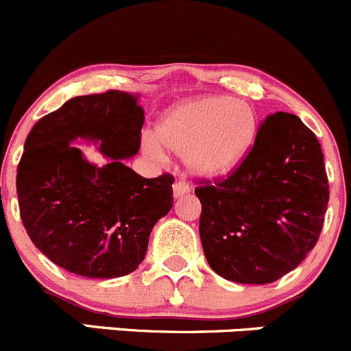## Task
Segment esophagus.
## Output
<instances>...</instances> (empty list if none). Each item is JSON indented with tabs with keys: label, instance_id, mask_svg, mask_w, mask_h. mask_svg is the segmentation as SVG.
<instances>
[{
	"label": "esophagus",
	"instance_id": "34e87169",
	"mask_svg": "<svg viewBox=\"0 0 351 351\" xmlns=\"http://www.w3.org/2000/svg\"><path fill=\"white\" fill-rule=\"evenodd\" d=\"M190 192H192V189H190L185 182H176L175 185H173V197L175 198H182L183 195H186V193Z\"/></svg>",
	"mask_w": 351,
	"mask_h": 351
}]
</instances>
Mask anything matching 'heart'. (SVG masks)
<instances>
[{"instance_id":"1","label":"heart","mask_w":351,"mask_h":351,"mask_svg":"<svg viewBox=\"0 0 351 351\" xmlns=\"http://www.w3.org/2000/svg\"><path fill=\"white\" fill-rule=\"evenodd\" d=\"M260 130L256 108L243 100L204 95L171 105L161 113L141 147L156 159L165 149L182 154L185 168L200 178H219L238 168Z\"/></svg>"}]
</instances>
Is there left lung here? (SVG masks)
I'll return each instance as SVG.
<instances>
[{"mask_svg":"<svg viewBox=\"0 0 351 351\" xmlns=\"http://www.w3.org/2000/svg\"><path fill=\"white\" fill-rule=\"evenodd\" d=\"M195 195L212 270L238 284H271L319 239L329 200L319 141L297 115L274 113L241 166Z\"/></svg>","mask_w":351,"mask_h":351,"instance_id":"8db88e82","label":"left lung"}]
</instances>
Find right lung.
<instances>
[{"instance_id":"add662e5","label":"right lung","mask_w":351,"mask_h":351,"mask_svg":"<svg viewBox=\"0 0 351 351\" xmlns=\"http://www.w3.org/2000/svg\"><path fill=\"white\" fill-rule=\"evenodd\" d=\"M139 93L112 90L66 101L25 141L16 173L22 222L52 263L88 278L132 274L154 224L173 207V176L143 178L125 165L139 151ZM93 143L105 165L75 146Z\"/></svg>"}]
</instances>
